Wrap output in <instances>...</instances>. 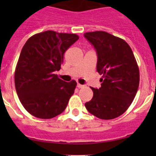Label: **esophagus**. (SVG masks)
Wrapping results in <instances>:
<instances>
[{
    "label": "esophagus",
    "mask_w": 156,
    "mask_h": 156,
    "mask_svg": "<svg viewBox=\"0 0 156 156\" xmlns=\"http://www.w3.org/2000/svg\"><path fill=\"white\" fill-rule=\"evenodd\" d=\"M76 87H78V88H82L83 87V85H82V84H80V83H77Z\"/></svg>",
    "instance_id": "1"
}]
</instances>
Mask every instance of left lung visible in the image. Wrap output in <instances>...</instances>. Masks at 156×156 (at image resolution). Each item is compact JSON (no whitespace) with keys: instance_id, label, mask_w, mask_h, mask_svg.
Listing matches in <instances>:
<instances>
[{"instance_id":"1","label":"left lung","mask_w":156,"mask_h":156,"mask_svg":"<svg viewBox=\"0 0 156 156\" xmlns=\"http://www.w3.org/2000/svg\"><path fill=\"white\" fill-rule=\"evenodd\" d=\"M98 56L101 87H91L94 96L85 103L92 115L101 119L119 116L131 105L139 87V69L131 48L119 37L104 31L83 34Z\"/></svg>"}]
</instances>
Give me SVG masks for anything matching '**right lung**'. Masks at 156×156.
I'll return each mask as SVG.
<instances>
[{"mask_svg": "<svg viewBox=\"0 0 156 156\" xmlns=\"http://www.w3.org/2000/svg\"><path fill=\"white\" fill-rule=\"evenodd\" d=\"M78 39L76 34L48 30L32 36L23 46L15 85L22 105L34 116L51 119L66 109L76 82H65L55 72L61 69L65 52Z\"/></svg>", "mask_w": 156, "mask_h": 156, "instance_id": "add662e5", "label": "right lung"}]
</instances>
